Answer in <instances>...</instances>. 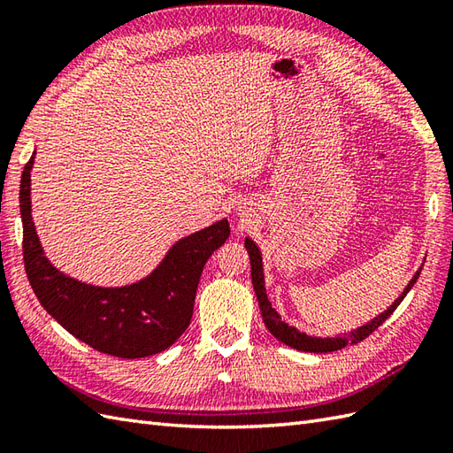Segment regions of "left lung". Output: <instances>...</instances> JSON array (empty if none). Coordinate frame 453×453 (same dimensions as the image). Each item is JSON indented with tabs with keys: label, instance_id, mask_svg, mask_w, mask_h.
<instances>
[{
	"label": "left lung",
	"instance_id": "left-lung-1",
	"mask_svg": "<svg viewBox=\"0 0 453 453\" xmlns=\"http://www.w3.org/2000/svg\"><path fill=\"white\" fill-rule=\"evenodd\" d=\"M245 249L249 253V258H251V280H253V288H255V294H257V300H258V307H261V315H263V321L266 325V329L271 331V334L274 336L276 341H280L288 346H292L296 350H302V352H333V350H341L344 349L346 344H356L364 341L365 336H370L378 326L388 319V317L397 310V305L403 302V297L409 294V290L415 282L418 280L420 271L415 273V276L411 278V282L405 286V290L401 292V296L397 297L395 302H393L386 311L375 315L372 321L364 323L358 329L350 331L346 336H310L302 331H297L296 326L288 325L286 321H282L280 313H278L273 303L268 302V296H266V288H265V271H263V257H261V249L257 247V243L253 242L251 237H245Z\"/></svg>",
	"mask_w": 453,
	"mask_h": 453
}]
</instances>
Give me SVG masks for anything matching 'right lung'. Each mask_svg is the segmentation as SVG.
<instances>
[{
    "label": "right lung",
    "mask_w": 453,
    "mask_h": 453,
    "mask_svg": "<svg viewBox=\"0 0 453 453\" xmlns=\"http://www.w3.org/2000/svg\"><path fill=\"white\" fill-rule=\"evenodd\" d=\"M33 157L23 169L19 206L23 219V258L38 302L75 339L119 358L163 352L187 331L202 268L226 243L229 221L218 219L179 239L142 280L104 288L67 276L48 261L31 214Z\"/></svg>",
    "instance_id": "1"
}]
</instances>
